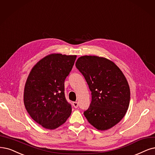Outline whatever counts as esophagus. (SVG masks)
<instances>
[{
  "label": "esophagus",
  "instance_id": "obj_1",
  "mask_svg": "<svg viewBox=\"0 0 155 155\" xmlns=\"http://www.w3.org/2000/svg\"><path fill=\"white\" fill-rule=\"evenodd\" d=\"M73 105L74 108H77L78 107V103L77 101H74L73 103Z\"/></svg>",
  "mask_w": 155,
  "mask_h": 155
}]
</instances>
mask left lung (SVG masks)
Listing matches in <instances>:
<instances>
[{"mask_svg": "<svg viewBox=\"0 0 155 155\" xmlns=\"http://www.w3.org/2000/svg\"><path fill=\"white\" fill-rule=\"evenodd\" d=\"M75 66L92 95L85 117L99 130L111 128L124 117L129 107L130 90L127 78L115 63L104 57L82 56Z\"/></svg>", "mask_w": 155, "mask_h": 155, "instance_id": "8db88e82", "label": "left lung"}]
</instances>
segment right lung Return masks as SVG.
<instances>
[{
	"label": "right lung",
	"mask_w": 155,
	"mask_h": 155,
	"mask_svg": "<svg viewBox=\"0 0 155 155\" xmlns=\"http://www.w3.org/2000/svg\"><path fill=\"white\" fill-rule=\"evenodd\" d=\"M77 55L52 54L45 57L31 70L25 85L24 101L33 120L46 129L64 124L71 113L64 94V81Z\"/></svg>",
	"instance_id": "add662e5"
}]
</instances>
